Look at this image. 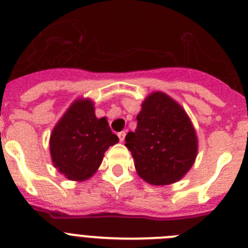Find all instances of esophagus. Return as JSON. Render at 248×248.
I'll return each instance as SVG.
<instances>
[{
	"label": "esophagus",
	"instance_id": "obj_1",
	"mask_svg": "<svg viewBox=\"0 0 248 248\" xmlns=\"http://www.w3.org/2000/svg\"><path fill=\"white\" fill-rule=\"evenodd\" d=\"M125 135H126L125 131H120V133L118 134V138H119V141L120 142L124 141V139H125Z\"/></svg>",
	"mask_w": 248,
	"mask_h": 248
}]
</instances>
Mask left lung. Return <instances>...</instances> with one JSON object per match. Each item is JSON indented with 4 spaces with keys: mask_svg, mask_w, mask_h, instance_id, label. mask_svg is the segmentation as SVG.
<instances>
[{
    "mask_svg": "<svg viewBox=\"0 0 248 248\" xmlns=\"http://www.w3.org/2000/svg\"><path fill=\"white\" fill-rule=\"evenodd\" d=\"M135 131L125 136L135 170L152 186L178 182L192 169L198 138L183 107L156 91L145 98Z\"/></svg>",
    "mask_w": 248,
    "mask_h": 248,
    "instance_id": "8db88e82",
    "label": "left lung"
}]
</instances>
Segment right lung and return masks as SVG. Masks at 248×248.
Returning <instances> with one entry per match:
<instances>
[{
  "mask_svg": "<svg viewBox=\"0 0 248 248\" xmlns=\"http://www.w3.org/2000/svg\"><path fill=\"white\" fill-rule=\"evenodd\" d=\"M119 141L107 118H97L94 103L78 98L63 113L50 135V156L58 172L82 182L99 169L104 152Z\"/></svg>",
  "mask_w": 248,
  "mask_h": 248,
  "instance_id": "right-lung-1",
  "label": "right lung"
}]
</instances>
